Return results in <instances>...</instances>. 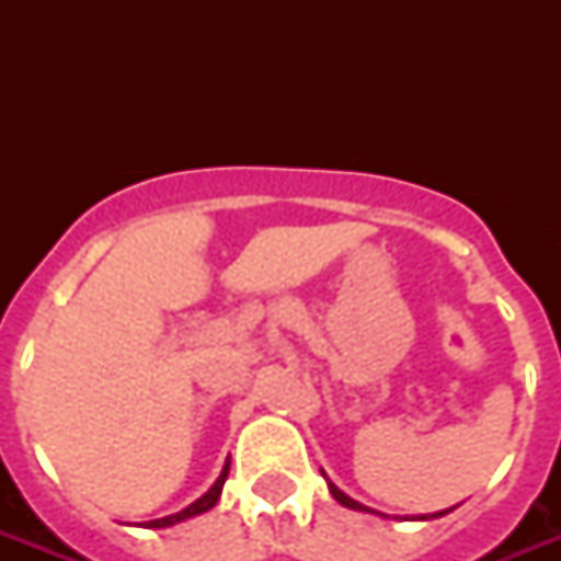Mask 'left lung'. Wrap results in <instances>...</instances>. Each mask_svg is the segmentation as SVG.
Returning a JSON list of instances; mask_svg holds the SVG:
<instances>
[{
    "label": "left lung",
    "instance_id": "8db88e82",
    "mask_svg": "<svg viewBox=\"0 0 561 561\" xmlns=\"http://www.w3.org/2000/svg\"><path fill=\"white\" fill-rule=\"evenodd\" d=\"M323 478H325V471H323ZM325 480H329V478H325ZM329 492H332V497H334V501H337V504H341V506H350V510H358V513H375V510H369V506L358 504V501H355V497L346 495V492H341V489L334 486L332 480H329ZM451 510H454V506H451ZM451 510H439V513L416 515V522H427V518H443V515H445V513H451ZM375 515H383V513H375ZM383 518H387V515H383Z\"/></svg>",
    "mask_w": 561,
    "mask_h": 561
}]
</instances>
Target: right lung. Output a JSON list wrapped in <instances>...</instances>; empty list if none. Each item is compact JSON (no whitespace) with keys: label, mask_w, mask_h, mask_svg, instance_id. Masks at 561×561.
<instances>
[{"label":"right lung","mask_w":561,"mask_h":561,"mask_svg":"<svg viewBox=\"0 0 561 561\" xmlns=\"http://www.w3.org/2000/svg\"><path fill=\"white\" fill-rule=\"evenodd\" d=\"M227 474H229V460L224 462V469H220L218 480H215V483H211V486L206 489V492H203V495L197 497V501H194V504H188L186 510H180V513H174V515H165V518L148 522V524H145V527H148V530H160V527H174V524L186 522V518H194V515L209 513L211 506L218 504L220 492H224V483H227Z\"/></svg>","instance_id":"obj_1"}]
</instances>
